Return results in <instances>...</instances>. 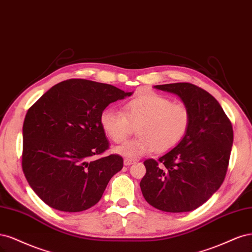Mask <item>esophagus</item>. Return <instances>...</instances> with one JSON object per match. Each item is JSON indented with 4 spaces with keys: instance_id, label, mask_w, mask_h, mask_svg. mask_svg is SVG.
I'll list each match as a JSON object with an SVG mask.
<instances>
[{
    "instance_id": "1",
    "label": "esophagus",
    "mask_w": 252,
    "mask_h": 252,
    "mask_svg": "<svg viewBox=\"0 0 252 252\" xmlns=\"http://www.w3.org/2000/svg\"><path fill=\"white\" fill-rule=\"evenodd\" d=\"M133 163H135V160H133V159L126 158V159L124 160V164H125L126 166H128V165H131V164H133Z\"/></svg>"
}]
</instances>
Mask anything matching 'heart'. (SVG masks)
Returning <instances> with one entry per match:
<instances>
[{"mask_svg":"<svg viewBox=\"0 0 252 252\" xmlns=\"http://www.w3.org/2000/svg\"><path fill=\"white\" fill-rule=\"evenodd\" d=\"M100 126L112 141L120 143L137 126V138L114 148L126 158H139L154 151L166 152L179 144L191 124L189 108L182 102H172L167 97L145 93L128 100L123 112L104 109L99 117Z\"/></svg>","mask_w":252,"mask_h":252,"instance_id":"b5f03b06","label":"heart"}]
</instances>
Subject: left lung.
Instances as JSON below:
<instances>
[{
  "label": "left lung",
  "mask_w": 252,
  "mask_h": 252,
  "mask_svg": "<svg viewBox=\"0 0 252 252\" xmlns=\"http://www.w3.org/2000/svg\"><path fill=\"white\" fill-rule=\"evenodd\" d=\"M154 88L180 97L191 113L184 139L157 161L143 162L147 173L140 182L150 205L166 213L198 208L222 185L233 142V129L220 103L203 89L189 83Z\"/></svg>",
  "instance_id": "left-lung-1"
}]
</instances>
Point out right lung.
<instances>
[{"mask_svg":"<svg viewBox=\"0 0 252 252\" xmlns=\"http://www.w3.org/2000/svg\"><path fill=\"white\" fill-rule=\"evenodd\" d=\"M131 95L108 84L73 78L53 86L28 110L23 172L47 205L77 213L100 200L124 159L115 154L92 159L109 149L99 117L111 102Z\"/></svg>","mask_w":252,"mask_h":252,"instance_id":"right-lung-1","label":"right lung"}]
</instances>
